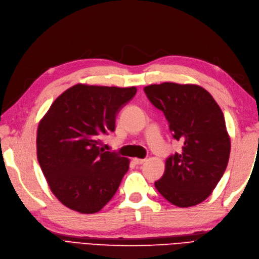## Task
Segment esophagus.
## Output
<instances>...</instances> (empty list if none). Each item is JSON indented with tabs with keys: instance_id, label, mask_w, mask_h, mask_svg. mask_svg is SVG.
I'll use <instances>...</instances> for the list:
<instances>
[{
	"instance_id": "34e87169",
	"label": "esophagus",
	"mask_w": 259,
	"mask_h": 259,
	"mask_svg": "<svg viewBox=\"0 0 259 259\" xmlns=\"http://www.w3.org/2000/svg\"><path fill=\"white\" fill-rule=\"evenodd\" d=\"M133 162H135L136 164L140 165V164H143L145 162V159H140V158H135L133 159Z\"/></svg>"
}]
</instances>
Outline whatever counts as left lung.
Returning a JSON list of instances; mask_svg holds the SVG:
<instances>
[{"instance_id":"1","label":"left lung","mask_w":259,"mask_h":259,"mask_svg":"<svg viewBox=\"0 0 259 259\" xmlns=\"http://www.w3.org/2000/svg\"><path fill=\"white\" fill-rule=\"evenodd\" d=\"M149 101L163 112L171 136L183 143L170 155L158 192L178 207L195 206L211 194L226 169L231 140L224 115L206 90L165 82L144 88Z\"/></svg>"}]
</instances>
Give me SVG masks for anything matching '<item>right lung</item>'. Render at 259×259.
<instances>
[{
	"label": "right lung",
	"instance_id": "right-lung-1",
	"mask_svg": "<svg viewBox=\"0 0 259 259\" xmlns=\"http://www.w3.org/2000/svg\"><path fill=\"white\" fill-rule=\"evenodd\" d=\"M136 88L76 84L52 103L37 130V158L52 193L81 213L98 212L116 193L129 160L104 151L118 112Z\"/></svg>",
	"mask_w": 259,
	"mask_h": 259
}]
</instances>
